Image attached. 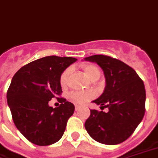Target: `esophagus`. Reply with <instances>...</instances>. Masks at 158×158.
Segmentation results:
<instances>
[{
  "label": "esophagus",
  "mask_w": 158,
  "mask_h": 158,
  "mask_svg": "<svg viewBox=\"0 0 158 158\" xmlns=\"http://www.w3.org/2000/svg\"><path fill=\"white\" fill-rule=\"evenodd\" d=\"M79 109H80V106H78V105L75 106V110H76V111H78Z\"/></svg>",
  "instance_id": "obj_1"
}]
</instances>
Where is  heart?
<instances>
[{
  "label": "heart",
  "instance_id": "1",
  "mask_svg": "<svg viewBox=\"0 0 158 158\" xmlns=\"http://www.w3.org/2000/svg\"><path fill=\"white\" fill-rule=\"evenodd\" d=\"M82 70L84 74L89 79L95 76V75H100V71L98 68L93 65H82ZM70 74V70L66 69L63 71L60 77V84L62 87H65L67 84L68 77ZM95 97V93L93 91H87V92H72L69 95V98L71 102H73L76 104H84L87 103L89 100Z\"/></svg>",
  "mask_w": 158,
  "mask_h": 158
}]
</instances>
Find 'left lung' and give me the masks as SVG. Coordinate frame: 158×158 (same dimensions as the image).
<instances>
[{"label": "left lung", "instance_id": "obj_1", "mask_svg": "<svg viewBox=\"0 0 158 158\" xmlns=\"http://www.w3.org/2000/svg\"><path fill=\"white\" fill-rule=\"evenodd\" d=\"M103 69L106 87L93 103L109 111L90 110L85 128L93 139L105 145H117L131 136L145 114L146 90L133 68L119 60L104 55L85 58Z\"/></svg>", "mask_w": 158, "mask_h": 158}]
</instances>
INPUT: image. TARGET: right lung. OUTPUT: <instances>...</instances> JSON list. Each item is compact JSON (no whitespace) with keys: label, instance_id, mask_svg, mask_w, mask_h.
<instances>
[{"label":"right lung","instance_id":"obj_1","mask_svg":"<svg viewBox=\"0 0 158 158\" xmlns=\"http://www.w3.org/2000/svg\"><path fill=\"white\" fill-rule=\"evenodd\" d=\"M77 61L72 57L46 56L20 68L13 76L6 98L12 119L18 131L32 143L49 146L64 134L75 107L61 95L60 77ZM52 98L62 104L53 109Z\"/></svg>","mask_w":158,"mask_h":158}]
</instances>
